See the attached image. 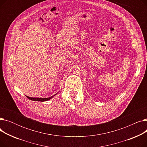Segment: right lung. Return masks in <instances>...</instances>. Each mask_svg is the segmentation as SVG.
I'll return each instance as SVG.
<instances>
[{
    "instance_id": "add662e5",
    "label": "right lung",
    "mask_w": 147,
    "mask_h": 147,
    "mask_svg": "<svg viewBox=\"0 0 147 147\" xmlns=\"http://www.w3.org/2000/svg\"><path fill=\"white\" fill-rule=\"evenodd\" d=\"M58 93H57L56 94H55L54 95L49 97V98H32V97H30L28 96H26L30 100H32V101H41V102H43V101H48V100H50L51 99H52L54 96H55Z\"/></svg>"
}]
</instances>
